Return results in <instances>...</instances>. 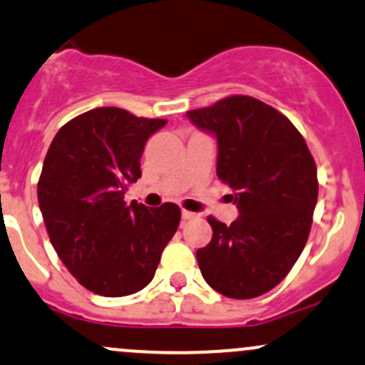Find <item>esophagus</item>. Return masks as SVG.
Returning <instances> with one entry per match:
<instances>
[{
	"instance_id": "esophagus-1",
	"label": "esophagus",
	"mask_w": 365,
	"mask_h": 365,
	"mask_svg": "<svg viewBox=\"0 0 365 365\" xmlns=\"http://www.w3.org/2000/svg\"><path fill=\"white\" fill-rule=\"evenodd\" d=\"M195 213H192V211H187V210H183L182 211V220H192V218H195Z\"/></svg>"
}]
</instances>
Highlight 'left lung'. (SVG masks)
<instances>
[{"label":"left lung","mask_w":365,"mask_h":365,"mask_svg":"<svg viewBox=\"0 0 365 365\" xmlns=\"http://www.w3.org/2000/svg\"><path fill=\"white\" fill-rule=\"evenodd\" d=\"M218 142L216 175L234 190L239 216H210L213 239L197 250L204 280L234 299L256 298L289 274L305 247L319 183L305 138L274 107L246 95L189 110Z\"/></svg>","instance_id":"obj_1"}]
</instances>
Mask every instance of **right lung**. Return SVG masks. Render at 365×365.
I'll return each instance as SVG.
<instances>
[{
    "mask_svg": "<svg viewBox=\"0 0 365 365\" xmlns=\"http://www.w3.org/2000/svg\"><path fill=\"white\" fill-rule=\"evenodd\" d=\"M166 123L98 107L63 124L48 149L39 210L58 258L91 293L118 298L143 289L178 228L173 202L150 210L124 202L142 176L147 140Z\"/></svg>",
    "mask_w": 365,
    "mask_h": 365,
    "instance_id": "right-lung-1",
    "label": "right lung"
}]
</instances>
